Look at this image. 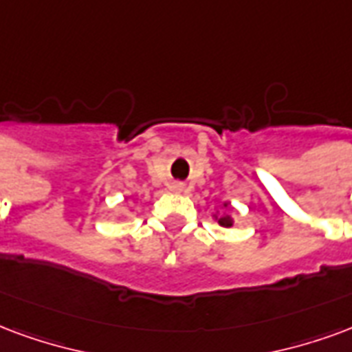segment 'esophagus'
<instances>
[{
    "mask_svg": "<svg viewBox=\"0 0 352 352\" xmlns=\"http://www.w3.org/2000/svg\"><path fill=\"white\" fill-rule=\"evenodd\" d=\"M173 190H175V192H184V184L183 183H175V184H173Z\"/></svg>",
    "mask_w": 352,
    "mask_h": 352,
    "instance_id": "obj_1",
    "label": "esophagus"
}]
</instances>
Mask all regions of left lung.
<instances>
[{"instance_id":"1","label":"left lung","mask_w":352,"mask_h":352,"mask_svg":"<svg viewBox=\"0 0 352 352\" xmlns=\"http://www.w3.org/2000/svg\"><path fill=\"white\" fill-rule=\"evenodd\" d=\"M229 203H222V209H228ZM212 218H214L216 222L220 223L222 228H233V222H235V218H231V214H228V212H223V214H218V210H216L214 214H212Z\"/></svg>"}]
</instances>
